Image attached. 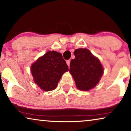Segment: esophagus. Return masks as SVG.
<instances>
[{"instance_id": "34e87169", "label": "esophagus", "mask_w": 131, "mask_h": 131, "mask_svg": "<svg viewBox=\"0 0 131 131\" xmlns=\"http://www.w3.org/2000/svg\"><path fill=\"white\" fill-rule=\"evenodd\" d=\"M66 63H67L68 66H70V60H67V61H66Z\"/></svg>"}]
</instances>
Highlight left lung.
Here are the masks:
<instances>
[{"label": "left lung", "mask_w": 131, "mask_h": 131, "mask_svg": "<svg viewBox=\"0 0 131 131\" xmlns=\"http://www.w3.org/2000/svg\"><path fill=\"white\" fill-rule=\"evenodd\" d=\"M75 58L71 61L70 73L79 89L89 91L97 85L103 74V68L99 60L87 49H76Z\"/></svg>", "instance_id": "8db88e82"}]
</instances>
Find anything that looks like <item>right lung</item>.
<instances>
[{
	"mask_svg": "<svg viewBox=\"0 0 131 131\" xmlns=\"http://www.w3.org/2000/svg\"><path fill=\"white\" fill-rule=\"evenodd\" d=\"M68 70L61 53L53 51L40 57L31 67L34 81L45 91L55 89L62 75Z\"/></svg>",
	"mask_w": 131,
	"mask_h": 131,
	"instance_id": "add662e5",
	"label": "right lung"
}]
</instances>
